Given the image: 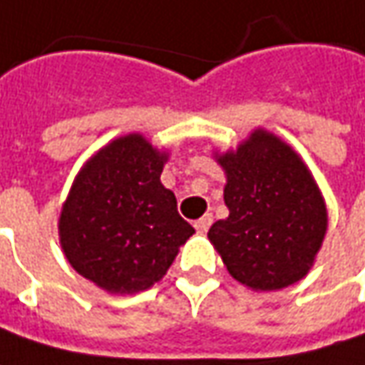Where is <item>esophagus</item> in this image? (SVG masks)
<instances>
[{"mask_svg":"<svg viewBox=\"0 0 365 365\" xmlns=\"http://www.w3.org/2000/svg\"><path fill=\"white\" fill-rule=\"evenodd\" d=\"M212 222H214V218H212V214H206V216H202L200 220L194 222V228L200 234H206L207 228L212 226Z\"/></svg>","mask_w":365,"mask_h":365,"instance_id":"1","label":"esophagus"}]
</instances>
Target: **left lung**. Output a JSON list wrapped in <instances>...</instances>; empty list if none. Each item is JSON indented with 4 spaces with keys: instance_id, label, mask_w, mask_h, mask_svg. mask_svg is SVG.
<instances>
[{
    "instance_id": "obj_1",
    "label": "left lung",
    "mask_w": 365,
    "mask_h": 365,
    "mask_svg": "<svg viewBox=\"0 0 365 365\" xmlns=\"http://www.w3.org/2000/svg\"><path fill=\"white\" fill-rule=\"evenodd\" d=\"M226 173V220L207 238L228 272L252 291H279L313 267L327 210L311 171L277 135L257 129L236 151L216 155Z\"/></svg>"
}]
</instances>
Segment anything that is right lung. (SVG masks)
<instances>
[{
  "label": "right lung",
  "instance_id": "add662e5",
  "mask_svg": "<svg viewBox=\"0 0 365 365\" xmlns=\"http://www.w3.org/2000/svg\"><path fill=\"white\" fill-rule=\"evenodd\" d=\"M165 161L168 153L131 133L96 151L70 187L60 245L72 269L108 293L153 287L195 232L159 180Z\"/></svg>",
  "mask_w": 365,
  "mask_h": 365
}]
</instances>
